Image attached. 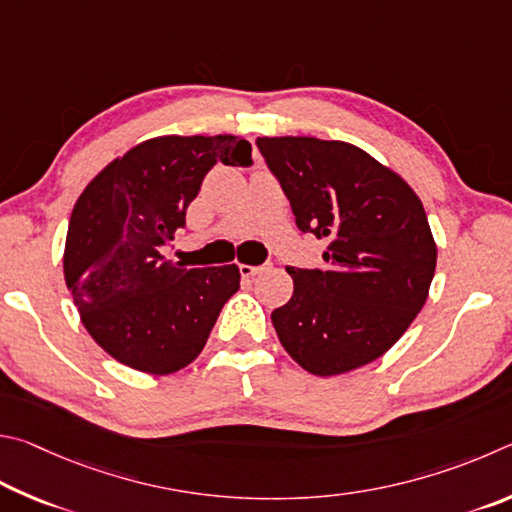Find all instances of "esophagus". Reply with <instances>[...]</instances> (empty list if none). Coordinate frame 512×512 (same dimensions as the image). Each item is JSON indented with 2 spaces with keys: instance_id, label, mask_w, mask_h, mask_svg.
<instances>
[{
  "instance_id": "1",
  "label": "esophagus",
  "mask_w": 512,
  "mask_h": 512,
  "mask_svg": "<svg viewBox=\"0 0 512 512\" xmlns=\"http://www.w3.org/2000/svg\"><path fill=\"white\" fill-rule=\"evenodd\" d=\"M261 272H265V265H247V263L240 265V274L245 276V279H249V276L261 274Z\"/></svg>"
}]
</instances>
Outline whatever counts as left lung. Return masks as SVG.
I'll return each instance as SVG.
<instances>
[{
    "label": "left lung",
    "instance_id": "obj_1",
    "mask_svg": "<svg viewBox=\"0 0 512 512\" xmlns=\"http://www.w3.org/2000/svg\"><path fill=\"white\" fill-rule=\"evenodd\" d=\"M301 231L326 238V272L288 267L292 299L272 312L301 369L339 375L378 360L425 306L436 242L396 170L346 141L258 137Z\"/></svg>",
    "mask_w": 512,
    "mask_h": 512
}]
</instances>
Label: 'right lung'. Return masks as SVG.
Wrapping results in <instances>:
<instances>
[{"instance_id":"obj_1","label":"right lung","mask_w":512,"mask_h":512,"mask_svg":"<svg viewBox=\"0 0 512 512\" xmlns=\"http://www.w3.org/2000/svg\"><path fill=\"white\" fill-rule=\"evenodd\" d=\"M218 161L249 166V141L233 134L146 139L112 159L71 211L65 283L87 333L130 369L168 375L191 364L240 288L238 265L188 270L161 254Z\"/></svg>"}]
</instances>
